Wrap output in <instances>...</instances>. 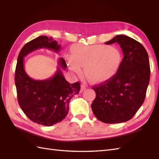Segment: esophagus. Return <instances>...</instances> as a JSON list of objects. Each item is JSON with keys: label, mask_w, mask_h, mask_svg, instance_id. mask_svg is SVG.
Listing matches in <instances>:
<instances>
[{"label": "esophagus", "mask_w": 159, "mask_h": 159, "mask_svg": "<svg viewBox=\"0 0 159 159\" xmlns=\"http://www.w3.org/2000/svg\"><path fill=\"white\" fill-rule=\"evenodd\" d=\"M85 89H86V87L84 85H81V86H80V92H83Z\"/></svg>", "instance_id": "esophagus-1"}]
</instances>
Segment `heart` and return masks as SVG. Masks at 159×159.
<instances>
[{
  "label": "heart",
  "mask_w": 159,
  "mask_h": 159,
  "mask_svg": "<svg viewBox=\"0 0 159 159\" xmlns=\"http://www.w3.org/2000/svg\"><path fill=\"white\" fill-rule=\"evenodd\" d=\"M121 61L118 50L105 45L72 47V57L69 59L70 68L79 74L80 67H84L86 78L93 83H102L111 79L117 72Z\"/></svg>",
  "instance_id": "1"
}]
</instances>
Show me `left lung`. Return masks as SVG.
<instances>
[{
	"label": "left lung",
	"mask_w": 159,
	"mask_h": 159,
	"mask_svg": "<svg viewBox=\"0 0 159 159\" xmlns=\"http://www.w3.org/2000/svg\"><path fill=\"white\" fill-rule=\"evenodd\" d=\"M117 43L124 54L119 69L111 79L93 86L96 93L92 104L94 116L107 124L130 120L144 102L150 81L148 55L135 39L118 35L106 44Z\"/></svg>",
	"instance_id": "obj_1"
}]
</instances>
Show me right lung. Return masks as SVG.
<instances>
[{
    "label": "right lung",
    "instance_id": "1",
    "mask_svg": "<svg viewBox=\"0 0 159 159\" xmlns=\"http://www.w3.org/2000/svg\"><path fill=\"white\" fill-rule=\"evenodd\" d=\"M42 48L58 52L61 46L47 36H39L26 43L18 57L15 84L19 105L26 116L35 123L50 126L65 119L70 100L79 93L80 87L79 82H67L59 67L55 75L48 79L36 80L27 75L24 67V57ZM58 64L61 69H66V61L61 57Z\"/></svg>",
    "mask_w": 159,
    "mask_h": 159
}]
</instances>
